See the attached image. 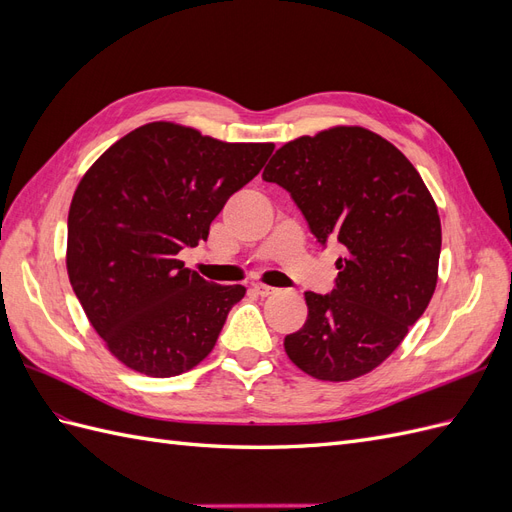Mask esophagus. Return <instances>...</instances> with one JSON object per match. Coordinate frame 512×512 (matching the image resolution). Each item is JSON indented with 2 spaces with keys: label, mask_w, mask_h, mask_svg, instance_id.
<instances>
[{
  "label": "esophagus",
  "mask_w": 512,
  "mask_h": 512,
  "mask_svg": "<svg viewBox=\"0 0 512 512\" xmlns=\"http://www.w3.org/2000/svg\"><path fill=\"white\" fill-rule=\"evenodd\" d=\"M252 288H254V292L258 294V297H271V294L277 292V288L267 286V284H254Z\"/></svg>",
  "instance_id": "obj_1"
}]
</instances>
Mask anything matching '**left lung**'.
Returning a JSON list of instances; mask_svg holds the SVG:
<instances>
[{"mask_svg": "<svg viewBox=\"0 0 512 512\" xmlns=\"http://www.w3.org/2000/svg\"><path fill=\"white\" fill-rule=\"evenodd\" d=\"M262 179L290 192L322 245L346 250L333 292H305L307 320L284 339L288 359L318 380L369 374L436 290L442 228L427 185L395 145L359 126L286 143Z\"/></svg>", "mask_w": 512, "mask_h": 512, "instance_id": "8db88e82", "label": "left lung"}]
</instances>
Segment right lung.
I'll return each instance as SVG.
<instances>
[{
	"mask_svg": "<svg viewBox=\"0 0 512 512\" xmlns=\"http://www.w3.org/2000/svg\"><path fill=\"white\" fill-rule=\"evenodd\" d=\"M273 149L153 121L87 170L68 213V277L91 327L123 365L170 378L213 350L245 288L207 282L177 254L207 241L215 215Z\"/></svg>",
	"mask_w": 512,
	"mask_h": 512,
	"instance_id": "add662e5",
	"label": "right lung"
}]
</instances>
